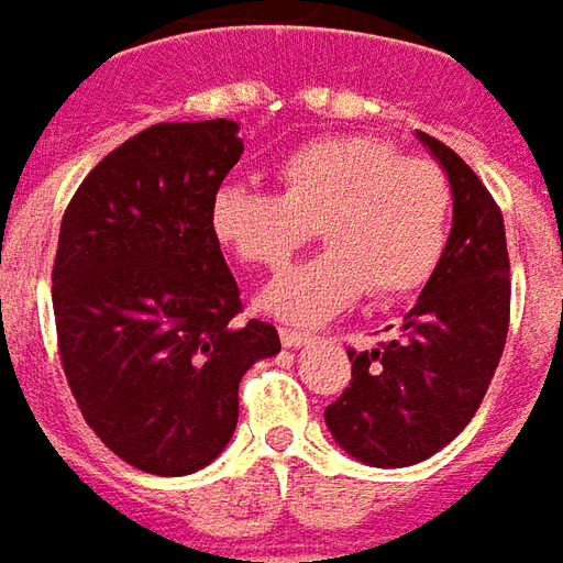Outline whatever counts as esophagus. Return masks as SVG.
Here are the masks:
<instances>
[{"mask_svg": "<svg viewBox=\"0 0 563 563\" xmlns=\"http://www.w3.org/2000/svg\"><path fill=\"white\" fill-rule=\"evenodd\" d=\"M278 336H282V345H285V349H300V345L309 342V333L290 330V327H282V330H278Z\"/></svg>", "mask_w": 563, "mask_h": 563, "instance_id": "34e87169", "label": "esophagus"}]
</instances>
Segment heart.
<instances>
[{"label": "heart", "mask_w": 563, "mask_h": 563, "mask_svg": "<svg viewBox=\"0 0 563 563\" xmlns=\"http://www.w3.org/2000/svg\"><path fill=\"white\" fill-rule=\"evenodd\" d=\"M278 194L221 185L209 227L236 261L278 269L309 236L324 251L263 288V312L321 324L373 290L409 297L437 273L452 227V185L437 163L373 135L314 139L275 163Z\"/></svg>", "instance_id": "b5f03b06"}]
</instances>
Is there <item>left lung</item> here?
I'll return each mask as SVG.
<instances>
[{"label": "left lung", "mask_w": 563, "mask_h": 563, "mask_svg": "<svg viewBox=\"0 0 563 563\" xmlns=\"http://www.w3.org/2000/svg\"><path fill=\"white\" fill-rule=\"evenodd\" d=\"M418 139L452 185L449 245L400 333L373 352L349 349L352 388L324 409L333 440L382 470L428 461L470 424L509 330L504 214L452 147L428 133Z\"/></svg>", "instance_id": "8db88e82"}]
</instances>
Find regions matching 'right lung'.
I'll use <instances>...</instances> for the list:
<instances>
[{
    "instance_id": "add662e5",
    "label": "right lung",
    "mask_w": 563,
    "mask_h": 563,
    "mask_svg": "<svg viewBox=\"0 0 563 563\" xmlns=\"http://www.w3.org/2000/svg\"><path fill=\"white\" fill-rule=\"evenodd\" d=\"M242 157L239 123H157L75 190L54 261L63 373L84 421L154 476L224 452L239 382L282 352L273 324L239 321V285L209 202Z\"/></svg>"
}]
</instances>
